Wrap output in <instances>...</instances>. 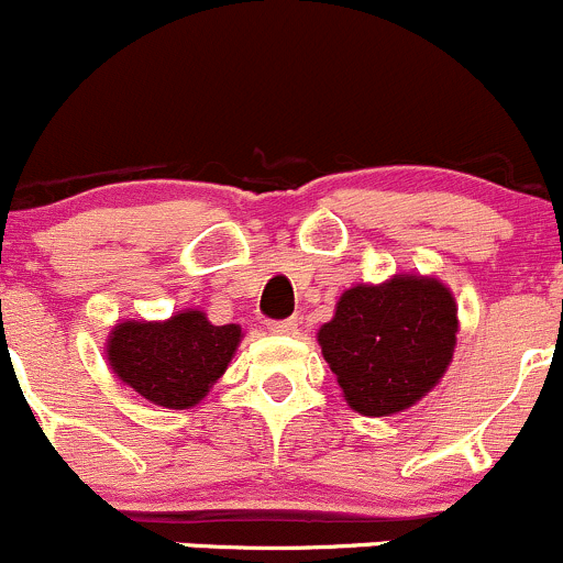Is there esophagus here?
I'll return each instance as SVG.
<instances>
[{
  "label": "esophagus",
  "instance_id": "1",
  "mask_svg": "<svg viewBox=\"0 0 563 563\" xmlns=\"http://www.w3.org/2000/svg\"><path fill=\"white\" fill-rule=\"evenodd\" d=\"M271 333H279V335H292L298 330V317H287V320H274L268 322Z\"/></svg>",
  "mask_w": 563,
  "mask_h": 563
}]
</instances>
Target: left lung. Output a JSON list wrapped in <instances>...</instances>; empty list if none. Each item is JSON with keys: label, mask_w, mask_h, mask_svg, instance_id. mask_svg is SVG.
Wrapping results in <instances>:
<instances>
[{"label": "left lung", "mask_w": 563, "mask_h": 563, "mask_svg": "<svg viewBox=\"0 0 563 563\" xmlns=\"http://www.w3.org/2000/svg\"><path fill=\"white\" fill-rule=\"evenodd\" d=\"M457 306L431 276L398 274L357 284L317 333L350 409L387 417L415 407L439 385L455 352Z\"/></svg>", "instance_id": "8db88e82"}]
</instances>
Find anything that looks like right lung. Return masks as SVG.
Masks as SVG:
<instances>
[{
  "mask_svg": "<svg viewBox=\"0 0 563 563\" xmlns=\"http://www.w3.org/2000/svg\"><path fill=\"white\" fill-rule=\"evenodd\" d=\"M239 324H211L197 309L165 322H119L108 335L106 355L113 374L165 409L200 404L239 350Z\"/></svg>",
  "mask_w": 563,
  "mask_h": 563,
  "instance_id": "obj_1",
  "label": "right lung"
}]
</instances>
